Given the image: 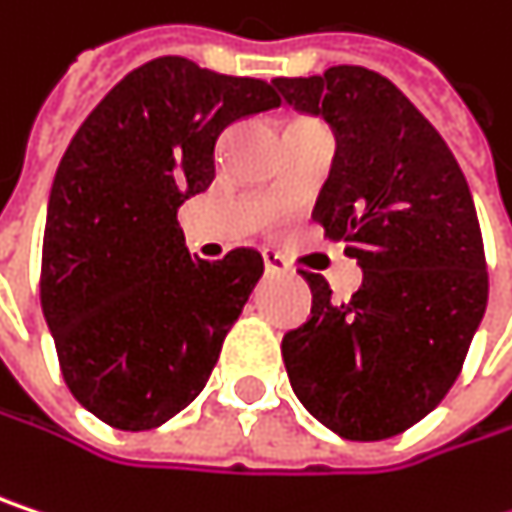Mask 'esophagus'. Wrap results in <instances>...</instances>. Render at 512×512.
I'll list each match as a JSON object with an SVG mask.
<instances>
[{
	"mask_svg": "<svg viewBox=\"0 0 512 512\" xmlns=\"http://www.w3.org/2000/svg\"><path fill=\"white\" fill-rule=\"evenodd\" d=\"M263 269L269 275H281V272H290V263H287V257L278 255V252H263Z\"/></svg>",
	"mask_w": 512,
	"mask_h": 512,
	"instance_id": "1",
	"label": "esophagus"
}]
</instances>
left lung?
<instances>
[{"label":"left lung","instance_id":"8db88e82","mask_svg":"<svg viewBox=\"0 0 512 512\" xmlns=\"http://www.w3.org/2000/svg\"><path fill=\"white\" fill-rule=\"evenodd\" d=\"M272 84L334 131L337 155L313 216L363 269L349 302L302 272L313 307L281 343L290 387L334 434L387 440L440 404L484 319L475 202L440 131L390 78L331 67Z\"/></svg>","mask_w":512,"mask_h":512}]
</instances>
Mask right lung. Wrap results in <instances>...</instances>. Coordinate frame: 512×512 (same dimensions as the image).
I'll return each mask as SVG.
<instances>
[{
  "instance_id": "1",
  "label": "right lung",
  "mask_w": 512,
  "mask_h": 512,
  "mask_svg": "<svg viewBox=\"0 0 512 512\" xmlns=\"http://www.w3.org/2000/svg\"><path fill=\"white\" fill-rule=\"evenodd\" d=\"M278 105L260 78L166 55L128 72L61 158L40 304L70 393L119 431L158 428L205 390L263 275L255 249L190 257L178 208L210 187L219 134Z\"/></svg>"
}]
</instances>
